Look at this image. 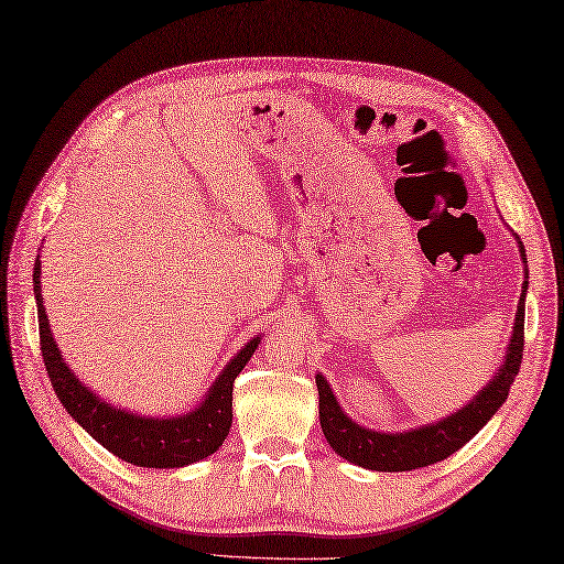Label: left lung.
I'll return each instance as SVG.
<instances>
[{
	"label": "left lung",
	"mask_w": 564,
	"mask_h": 564,
	"mask_svg": "<svg viewBox=\"0 0 564 564\" xmlns=\"http://www.w3.org/2000/svg\"><path fill=\"white\" fill-rule=\"evenodd\" d=\"M517 243L521 251V260L527 263L524 246H521L519 239ZM527 286L529 282L524 280L517 306L512 339L510 345H507V354L502 359V366L498 368V373L492 376V380L471 402H466L459 411H455V414L441 419L437 423L421 425V429H411L404 433H380L364 429V425L351 421L345 411H341L337 397L327 386V380L321 373L315 376V386H318L321 397L318 414L329 447H333L341 459H347L356 466H364V469L370 471H411L455 455L459 447L469 443L471 437L496 416V411L505 404L507 394H510L512 382L519 373L521 356H524L521 351H524Z\"/></svg>",
	"instance_id": "left-lung-1"
}]
</instances>
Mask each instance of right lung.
Returning a JSON list of instances; mask_svg holds the SVG:
<instances>
[{
	"label": "right lung",
	"mask_w": 564,
	"mask_h": 564,
	"mask_svg": "<svg viewBox=\"0 0 564 564\" xmlns=\"http://www.w3.org/2000/svg\"><path fill=\"white\" fill-rule=\"evenodd\" d=\"M33 292L37 304V327H40V351L47 368V376L54 392H57L64 409L98 441L105 449L119 459L145 466V469H178V466L200 462L223 447L231 429V390L235 380L251 361L253 351L260 345V337H253L223 373L217 376L205 400L184 416H141L127 409H115L100 400L80 382L72 368L62 359L50 333L47 313L40 296V260L33 268Z\"/></svg>",
	"instance_id": "1"
}]
</instances>
